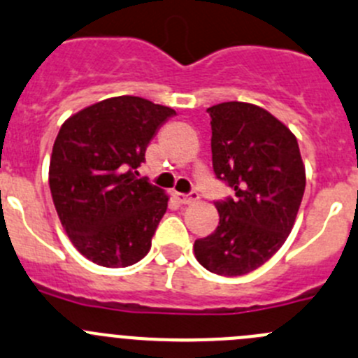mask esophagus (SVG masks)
<instances>
[{
    "label": "esophagus",
    "instance_id": "obj_1",
    "mask_svg": "<svg viewBox=\"0 0 358 358\" xmlns=\"http://www.w3.org/2000/svg\"><path fill=\"white\" fill-rule=\"evenodd\" d=\"M176 199L180 201L182 204H192L199 199V194L197 192H190V194H176Z\"/></svg>",
    "mask_w": 358,
    "mask_h": 358
}]
</instances>
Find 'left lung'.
Instances as JSON below:
<instances>
[{
    "instance_id": "left-lung-1",
    "label": "left lung",
    "mask_w": 358,
    "mask_h": 358,
    "mask_svg": "<svg viewBox=\"0 0 358 358\" xmlns=\"http://www.w3.org/2000/svg\"><path fill=\"white\" fill-rule=\"evenodd\" d=\"M211 161L234 197L217 201V229L196 239L194 253L208 271L241 276L271 259L296 222L306 171L292 131L264 108L229 101L208 108Z\"/></svg>"
}]
</instances>
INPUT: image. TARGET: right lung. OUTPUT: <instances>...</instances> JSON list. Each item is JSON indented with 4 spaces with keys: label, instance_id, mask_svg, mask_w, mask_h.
<instances>
[{
    "label": "right lung",
    "instance_id": "1",
    "mask_svg": "<svg viewBox=\"0 0 358 358\" xmlns=\"http://www.w3.org/2000/svg\"><path fill=\"white\" fill-rule=\"evenodd\" d=\"M176 115L168 106L119 96L69 117L54 141L48 185L73 246L105 267L143 259L168 210L164 190L138 178L159 127Z\"/></svg>",
    "mask_w": 358,
    "mask_h": 358
}]
</instances>
